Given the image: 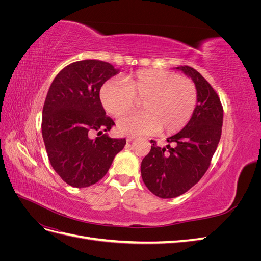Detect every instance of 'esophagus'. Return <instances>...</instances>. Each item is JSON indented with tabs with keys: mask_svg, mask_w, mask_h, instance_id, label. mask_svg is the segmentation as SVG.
<instances>
[{
	"mask_svg": "<svg viewBox=\"0 0 261 261\" xmlns=\"http://www.w3.org/2000/svg\"><path fill=\"white\" fill-rule=\"evenodd\" d=\"M135 138H136L135 136H127V137H126V141H127V143H129V141L134 140Z\"/></svg>",
	"mask_w": 261,
	"mask_h": 261,
	"instance_id": "34e87169",
	"label": "esophagus"
}]
</instances>
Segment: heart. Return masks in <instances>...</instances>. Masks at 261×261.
<instances>
[{
	"instance_id": "heart-1",
	"label": "heart",
	"mask_w": 261,
	"mask_h": 261,
	"mask_svg": "<svg viewBox=\"0 0 261 261\" xmlns=\"http://www.w3.org/2000/svg\"><path fill=\"white\" fill-rule=\"evenodd\" d=\"M105 110L113 116L129 112L141 101L144 111L122 117L117 129L124 135H148L160 129L172 134L189 122L197 103V90L191 80L161 69H141L109 81L100 90Z\"/></svg>"
}]
</instances>
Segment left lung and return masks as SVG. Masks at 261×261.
I'll return each mask as SVG.
<instances>
[{
    "instance_id": "left-lung-1",
    "label": "left lung",
    "mask_w": 261,
    "mask_h": 261,
    "mask_svg": "<svg viewBox=\"0 0 261 261\" xmlns=\"http://www.w3.org/2000/svg\"><path fill=\"white\" fill-rule=\"evenodd\" d=\"M175 68L195 84L197 103L185 127L167 138L169 145L161 148L151 140V150L141 161L145 185L160 198H174L198 183L216 152L223 124V109L210 84L193 67Z\"/></svg>"
}]
</instances>
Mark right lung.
<instances>
[{"label":"right lung","instance_id":"obj_1","mask_svg":"<svg viewBox=\"0 0 261 261\" xmlns=\"http://www.w3.org/2000/svg\"><path fill=\"white\" fill-rule=\"evenodd\" d=\"M120 72L103 61H78L63 68L50 86L42 111V137L52 168L70 186L96 184L126 145L125 138L109 136L114 122L100 100L102 85ZM94 131L97 139L91 137Z\"/></svg>","mask_w":261,"mask_h":261}]
</instances>
